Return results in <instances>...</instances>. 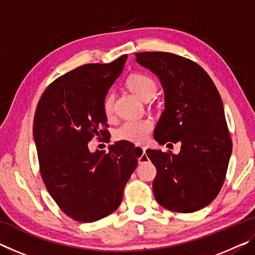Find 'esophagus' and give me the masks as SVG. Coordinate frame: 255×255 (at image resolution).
I'll return each mask as SVG.
<instances>
[{
	"mask_svg": "<svg viewBox=\"0 0 255 255\" xmlns=\"http://www.w3.org/2000/svg\"><path fill=\"white\" fill-rule=\"evenodd\" d=\"M133 153L137 154L138 156H139V157H138V163H139V164L145 163L148 159V157L146 156V148L135 147V148H133Z\"/></svg>",
	"mask_w": 255,
	"mask_h": 255,
	"instance_id": "esophagus-1",
	"label": "esophagus"
}]
</instances>
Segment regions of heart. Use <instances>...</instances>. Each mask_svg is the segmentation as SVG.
I'll return each instance as SVG.
<instances>
[{"label":"heart","mask_w":255,"mask_h":255,"mask_svg":"<svg viewBox=\"0 0 255 255\" xmlns=\"http://www.w3.org/2000/svg\"><path fill=\"white\" fill-rule=\"evenodd\" d=\"M127 85L137 97L145 100L152 98L156 93L157 86L152 77L145 74H132L128 77ZM103 111L106 116L110 117L114 112V94L108 93L103 99ZM154 124L149 118L131 119L124 122L116 129L114 138L116 140L128 141L132 144H143L152 131Z\"/></svg>","instance_id":"heart-1"}]
</instances>
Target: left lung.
<instances>
[{"instance_id": "8db88e82", "label": "left lung", "mask_w": 255, "mask_h": 255, "mask_svg": "<svg viewBox=\"0 0 255 255\" xmlns=\"http://www.w3.org/2000/svg\"><path fill=\"white\" fill-rule=\"evenodd\" d=\"M136 62L158 77L164 91L154 139L181 143L179 154L147 149L157 171L155 199L178 213L202 209L221 191L232 154L222 98L204 68L188 58L145 51L136 54Z\"/></svg>"}]
</instances>
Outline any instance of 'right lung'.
Wrapping results in <instances>:
<instances>
[{
  "instance_id": "obj_1",
  "label": "right lung",
  "mask_w": 255,
  "mask_h": 255,
  "mask_svg": "<svg viewBox=\"0 0 255 255\" xmlns=\"http://www.w3.org/2000/svg\"><path fill=\"white\" fill-rule=\"evenodd\" d=\"M127 55L109 64H86L55 80L42 93L33 120L40 174L64 213L81 223L97 222L118 208L138 155L128 141L109 152H90L94 136H107L103 99L123 73Z\"/></svg>"
}]
</instances>
